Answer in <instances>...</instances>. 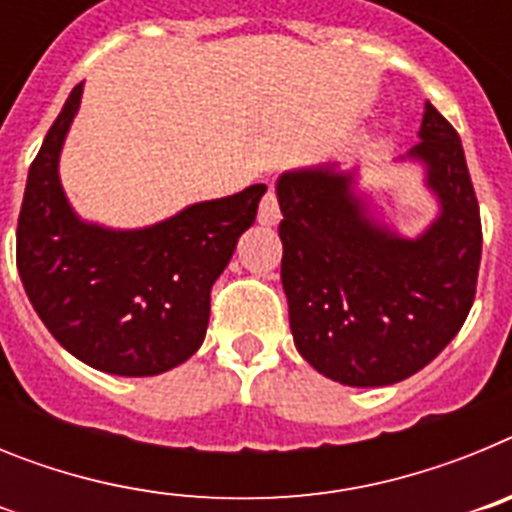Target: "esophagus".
<instances>
[{
    "label": "esophagus",
    "mask_w": 512,
    "mask_h": 512,
    "mask_svg": "<svg viewBox=\"0 0 512 512\" xmlns=\"http://www.w3.org/2000/svg\"><path fill=\"white\" fill-rule=\"evenodd\" d=\"M282 220V212H279L277 205V194L269 187V192L264 194V200L259 205V223L261 225H277Z\"/></svg>",
    "instance_id": "obj_1"
}]
</instances>
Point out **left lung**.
<instances>
[{
    "label": "left lung",
    "mask_w": 512,
    "mask_h": 512,
    "mask_svg": "<svg viewBox=\"0 0 512 512\" xmlns=\"http://www.w3.org/2000/svg\"><path fill=\"white\" fill-rule=\"evenodd\" d=\"M420 164L438 215L418 235L384 223L359 166H302L277 179L282 287L302 359L348 387H384L431 364L467 320L482 259V223L464 148L425 102Z\"/></svg>",
    "instance_id": "1"
}]
</instances>
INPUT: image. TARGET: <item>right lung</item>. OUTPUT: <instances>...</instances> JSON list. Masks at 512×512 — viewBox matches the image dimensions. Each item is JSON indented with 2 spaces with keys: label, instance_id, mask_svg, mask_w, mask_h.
<instances>
[{
  "label": "right lung",
  "instance_id": "right-lung-1",
  "mask_svg": "<svg viewBox=\"0 0 512 512\" xmlns=\"http://www.w3.org/2000/svg\"><path fill=\"white\" fill-rule=\"evenodd\" d=\"M84 84L74 87L27 171L17 271L27 300L69 354L117 377H153L202 346L210 289L256 220L266 184L194 202L146 228L76 215L58 161Z\"/></svg>",
  "mask_w": 512,
  "mask_h": 512
}]
</instances>
